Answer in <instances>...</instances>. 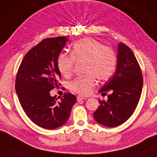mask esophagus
<instances>
[{"label": "esophagus", "mask_w": 157, "mask_h": 157, "mask_svg": "<svg viewBox=\"0 0 157 157\" xmlns=\"http://www.w3.org/2000/svg\"><path fill=\"white\" fill-rule=\"evenodd\" d=\"M86 98H85V97H82V96H80V95H79V96H78L77 97V100H78V101H81V100H86Z\"/></svg>", "instance_id": "esophagus-1"}]
</instances>
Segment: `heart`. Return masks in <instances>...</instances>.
<instances>
[{
  "mask_svg": "<svg viewBox=\"0 0 157 157\" xmlns=\"http://www.w3.org/2000/svg\"><path fill=\"white\" fill-rule=\"evenodd\" d=\"M71 55L61 54L57 59V67L63 76L68 78L73 71L75 61L85 63L86 75L70 84L71 90L79 94H89L97 79L107 80L115 71L117 57L114 50L95 39L86 37L76 42L72 47Z\"/></svg>",
  "mask_w": 157,
  "mask_h": 157,
  "instance_id": "b5f03b06",
  "label": "heart"
}]
</instances>
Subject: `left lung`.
<instances>
[{
  "label": "left lung",
  "mask_w": 157,
  "mask_h": 157,
  "mask_svg": "<svg viewBox=\"0 0 157 157\" xmlns=\"http://www.w3.org/2000/svg\"><path fill=\"white\" fill-rule=\"evenodd\" d=\"M117 65L113 75L99 92L111 90L107 101L99 100L100 105L94 112L98 123L114 127L125 122L134 113L140 99L143 78L140 67L131 49L123 43L117 47Z\"/></svg>",
  "instance_id": "8db88e82"
}]
</instances>
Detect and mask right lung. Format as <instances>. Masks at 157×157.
<instances>
[{
    "instance_id": "1",
    "label": "right lung",
    "mask_w": 157,
    "mask_h": 157,
    "mask_svg": "<svg viewBox=\"0 0 157 157\" xmlns=\"http://www.w3.org/2000/svg\"><path fill=\"white\" fill-rule=\"evenodd\" d=\"M67 41L63 36L43 40L27 52L17 73L15 91L21 107L33 122L44 129L65 124L77 101L69 92L59 101L50 94L61 78L57 59Z\"/></svg>"
}]
</instances>
